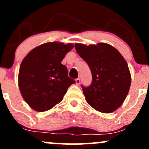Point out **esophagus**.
Returning <instances> with one entry per match:
<instances>
[{
  "instance_id": "1",
  "label": "esophagus",
  "mask_w": 149,
  "mask_h": 149,
  "mask_svg": "<svg viewBox=\"0 0 149 149\" xmlns=\"http://www.w3.org/2000/svg\"><path fill=\"white\" fill-rule=\"evenodd\" d=\"M80 83V79L79 78H78L77 79H76V84L77 85H79Z\"/></svg>"
}]
</instances>
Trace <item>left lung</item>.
<instances>
[{
    "instance_id": "1",
    "label": "left lung",
    "mask_w": 149,
    "mask_h": 149,
    "mask_svg": "<svg viewBox=\"0 0 149 149\" xmlns=\"http://www.w3.org/2000/svg\"><path fill=\"white\" fill-rule=\"evenodd\" d=\"M76 52L88 63L92 81L82 85L89 105L100 112L112 113L122 105L129 92L131 75L127 61L117 49L107 43H76Z\"/></svg>"
}]
</instances>
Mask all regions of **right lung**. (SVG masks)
Instances as JSON below:
<instances>
[{
	"mask_svg": "<svg viewBox=\"0 0 149 149\" xmlns=\"http://www.w3.org/2000/svg\"><path fill=\"white\" fill-rule=\"evenodd\" d=\"M72 43L52 42L32 49L20 65L18 84L25 102L36 111L49 110L60 103L68 88L76 83L61 64Z\"/></svg>",
	"mask_w": 149,
	"mask_h": 149,
	"instance_id": "1",
	"label": "right lung"
}]
</instances>
